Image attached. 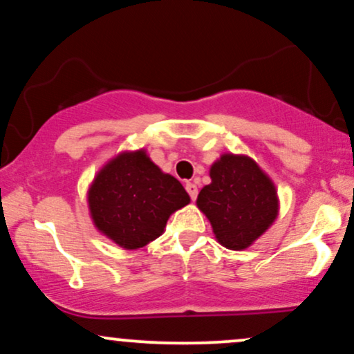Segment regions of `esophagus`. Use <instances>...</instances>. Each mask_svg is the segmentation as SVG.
Instances as JSON below:
<instances>
[{"label":"esophagus","mask_w":354,"mask_h":354,"mask_svg":"<svg viewBox=\"0 0 354 354\" xmlns=\"http://www.w3.org/2000/svg\"><path fill=\"white\" fill-rule=\"evenodd\" d=\"M185 188H186V191H188V194H189V198L191 200H196V196H198V188H196V185H194V183H186L185 185Z\"/></svg>","instance_id":"1"}]
</instances>
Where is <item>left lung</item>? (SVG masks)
<instances>
[{
    "instance_id": "8db88e82",
    "label": "left lung",
    "mask_w": 354,
    "mask_h": 354,
    "mask_svg": "<svg viewBox=\"0 0 354 354\" xmlns=\"http://www.w3.org/2000/svg\"><path fill=\"white\" fill-rule=\"evenodd\" d=\"M209 185L203 186L196 206L208 218L221 246L250 248L270 230L279 214L273 180L248 154L223 153L211 165Z\"/></svg>"
}]
</instances>
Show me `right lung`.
<instances>
[{
    "mask_svg": "<svg viewBox=\"0 0 354 354\" xmlns=\"http://www.w3.org/2000/svg\"><path fill=\"white\" fill-rule=\"evenodd\" d=\"M89 216L103 236L123 250H140L163 234L189 194L161 171L145 148L121 151L100 168L86 193Z\"/></svg>",
    "mask_w": 354,
    "mask_h": 354,
    "instance_id": "right-lung-1",
    "label": "right lung"
}]
</instances>
